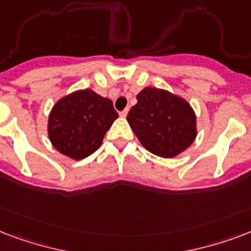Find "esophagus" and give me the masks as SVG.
Here are the masks:
<instances>
[{
  "instance_id": "obj_1",
  "label": "esophagus",
  "mask_w": 251,
  "mask_h": 251,
  "mask_svg": "<svg viewBox=\"0 0 251 251\" xmlns=\"http://www.w3.org/2000/svg\"><path fill=\"white\" fill-rule=\"evenodd\" d=\"M120 116H121L122 118H125L126 116H127V109H125V110H122V112H120Z\"/></svg>"
}]
</instances>
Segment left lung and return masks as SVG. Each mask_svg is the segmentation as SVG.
<instances>
[{"instance_id": "left-lung-1", "label": "left lung", "mask_w": 251, "mask_h": 251, "mask_svg": "<svg viewBox=\"0 0 251 251\" xmlns=\"http://www.w3.org/2000/svg\"><path fill=\"white\" fill-rule=\"evenodd\" d=\"M127 122L147 151L165 159L182 153L197 138V116L183 98L156 87L137 95Z\"/></svg>"}]
</instances>
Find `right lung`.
<instances>
[{"label": "right lung", "mask_w": 251, "mask_h": 251, "mask_svg": "<svg viewBox=\"0 0 251 251\" xmlns=\"http://www.w3.org/2000/svg\"><path fill=\"white\" fill-rule=\"evenodd\" d=\"M118 118L113 102L91 88L65 95L48 117V138L60 153L73 160L90 156Z\"/></svg>", "instance_id": "right-lung-1"}]
</instances>
